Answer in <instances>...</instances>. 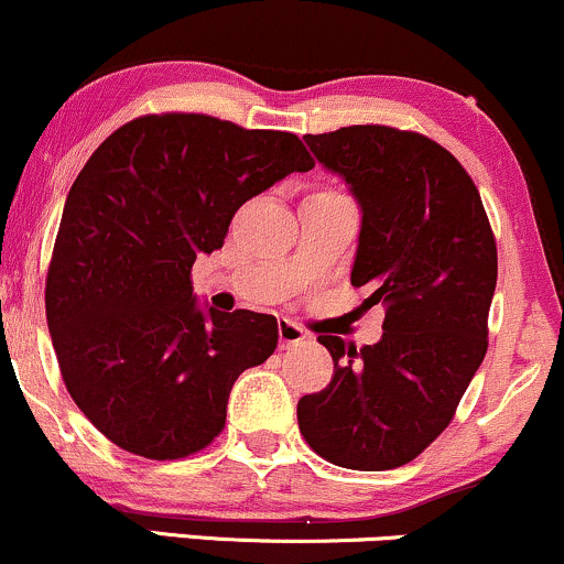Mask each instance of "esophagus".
Segmentation results:
<instances>
[{
  "instance_id": "esophagus-1",
  "label": "esophagus",
  "mask_w": 564,
  "mask_h": 564,
  "mask_svg": "<svg viewBox=\"0 0 564 564\" xmlns=\"http://www.w3.org/2000/svg\"><path fill=\"white\" fill-rule=\"evenodd\" d=\"M276 329H280V348H290V346H297V343L306 340V329L301 327V324L290 322V319H280L276 324Z\"/></svg>"
}]
</instances>
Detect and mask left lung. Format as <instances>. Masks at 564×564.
Masks as SVG:
<instances>
[{"label": "left lung", "instance_id": "8db88e82", "mask_svg": "<svg viewBox=\"0 0 564 564\" xmlns=\"http://www.w3.org/2000/svg\"><path fill=\"white\" fill-rule=\"evenodd\" d=\"M361 208L350 284L386 306L375 346L319 335L329 386L297 401V425L337 467L393 469L448 427L488 348L496 242L480 192L433 139L390 126L306 134Z\"/></svg>", "mask_w": 564, "mask_h": 564}]
</instances>
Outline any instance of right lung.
I'll use <instances>...</instances> for the list:
<instances>
[{"label":"right lung","instance_id":"add662e5","mask_svg":"<svg viewBox=\"0 0 564 564\" xmlns=\"http://www.w3.org/2000/svg\"><path fill=\"white\" fill-rule=\"evenodd\" d=\"M314 169L290 131L197 112L129 121L91 152L63 208L46 324L70 399L105 438L182 459L221 433L229 390L274 354L276 319L200 306L189 271L231 216Z\"/></svg>","mask_w":564,"mask_h":564}]
</instances>
